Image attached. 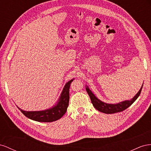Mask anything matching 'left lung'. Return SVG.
I'll use <instances>...</instances> for the list:
<instances>
[{"mask_svg": "<svg viewBox=\"0 0 151 151\" xmlns=\"http://www.w3.org/2000/svg\"><path fill=\"white\" fill-rule=\"evenodd\" d=\"M85 87L87 92L88 93L90 98V100H91V102L95 108L99 111L101 112V113H104L105 114H114L125 110L137 100V99L140 96L142 89L143 84L139 91L138 92V93L132 99L124 101L118 102L117 104H108V103H106L101 101L92 93V92L90 90L87 85H86Z\"/></svg>", "mask_w": 151, "mask_h": 151, "instance_id": "left-lung-1", "label": "left lung"}]
</instances>
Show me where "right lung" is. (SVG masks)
I'll list each match as a JSON object with an SVG mask.
<instances>
[{"mask_svg": "<svg viewBox=\"0 0 151 151\" xmlns=\"http://www.w3.org/2000/svg\"><path fill=\"white\" fill-rule=\"evenodd\" d=\"M74 78L70 80L64 85L58 101L54 106L43 111H27L20 109L25 116L29 119L38 122H52L59 119L66 113L70 101V87Z\"/></svg>", "mask_w": 151, "mask_h": 151, "instance_id": "1", "label": "right lung"}]
</instances>
